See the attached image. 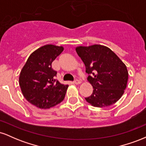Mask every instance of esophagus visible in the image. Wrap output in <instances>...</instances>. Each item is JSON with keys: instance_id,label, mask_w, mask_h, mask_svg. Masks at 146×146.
Here are the masks:
<instances>
[{"instance_id": "1", "label": "esophagus", "mask_w": 146, "mask_h": 146, "mask_svg": "<svg viewBox=\"0 0 146 146\" xmlns=\"http://www.w3.org/2000/svg\"><path fill=\"white\" fill-rule=\"evenodd\" d=\"M74 83L75 84H81V81L79 80H75L74 81Z\"/></svg>"}]
</instances>
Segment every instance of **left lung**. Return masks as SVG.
Returning <instances> with one entry per match:
<instances>
[{"instance_id":"left-lung-1","label":"left lung","mask_w":146,"mask_h":146,"mask_svg":"<svg viewBox=\"0 0 146 146\" xmlns=\"http://www.w3.org/2000/svg\"><path fill=\"white\" fill-rule=\"evenodd\" d=\"M86 66L93 93L85 98L95 107L109 106L121 98L126 88L128 72L125 64L107 46L93 44L75 48Z\"/></svg>"}]
</instances>
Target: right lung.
Here are the masks:
<instances>
[{"label": "right lung", "instance_id": "right-lung-1", "mask_svg": "<svg viewBox=\"0 0 146 146\" xmlns=\"http://www.w3.org/2000/svg\"><path fill=\"white\" fill-rule=\"evenodd\" d=\"M62 46L46 44L30 55L22 68L19 85L24 98L41 109L60 104L64 99L68 85L53 79L57 72L51 64L63 51Z\"/></svg>", "mask_w": 146, "mask_h": 146}]
</instances>
